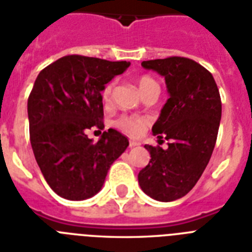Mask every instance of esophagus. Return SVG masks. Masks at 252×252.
I'll list each match as a JSON object with an SVG mask.
<instances>
[{
    "label": "esophagus",
    "mask_w": 252,
    "mask_h": 252,
    "mask_svg": "<svg viewBox=\"0 0 252 252\" xmlns=\"http://www.w3.org/2000/svg\"><path fill=\"white\" fill-rule=\"evenodd\" d=\"M134 146H138L137 141H129V148H134Z\"/></svg>",
    "instance_id": "obj_1"
}]
</instances>
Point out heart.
<instances>
[{
  "instance_id": "heart-1",
  "label": "heart",
  "mask_w": 252,
  "mask_h": 252,
  "mask_svg": "<svg viewBox=\"0 0 252 252\" xmlns=\"http://www.w3.org/2000/svg\"><path fill=\"white\" fill-rule=\"evenodd\" d=\"M138 89L141 91V94L145 90H148L149 87L152 86H158V84L156 81L149 76H142L137 80ZM111 93H112V84L106 85V87L103 89V100L104 102H108L111 98ZM115 126H118L119 129L123 130L124 133H126L128 136H138L141 133L144 128L146 126V122L144 119L137 118V116H130V115H122L119 116L116 120H115Z\"/></svg>"
}]
</instances>
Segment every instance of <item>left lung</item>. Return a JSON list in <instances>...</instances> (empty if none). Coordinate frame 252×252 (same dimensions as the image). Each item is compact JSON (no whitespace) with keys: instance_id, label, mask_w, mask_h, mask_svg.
I'll use <instances>...</instances> for the list:
<instances>
[{"instance_id":"8db88e82","label":"left lung","mask_w":252,"mask_h":252,"mask_svg":"<svg viewBox=\"0 0 252 252\" xmlns=\"http://www.w3.org/2000/svg\"><path fill=\"white\" fill-rule=\"evenodd\" d=\"M141 65L165 77L170 98L152 128L168 148L145 145L150 161L138 172V183L152 199L167 203L187 195L207 167L219 133L221 98L213 76L191 59L172 56Z\"/></svg>"}]
</instances>
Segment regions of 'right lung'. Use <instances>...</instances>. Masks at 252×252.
I'll use <instances>...</instances> for the list:
<instances>
[{"mask_svg":"<svg viewBox=\"0 0 252 252\" xmlns=\"http://www.w3.org/2000/svg\"><path fill=\"white\" fill-rule=\"evenodd\" d=\"M129 65L69 55L39 73L27 102L30 141L44 179L61 197L85 200L98 193L129 145L112 128L95 144L86 134L104 128L100 93Z\"/></svg>","mask_w":252,"mask_h":252,"instance_id":"obj_1","label":"right lung"}]
</instances>
